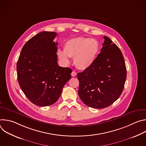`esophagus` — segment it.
Masks as SVG:
<instances>
[{"label": "esophagus", "mask_w": 146, "mask_h": 146, "mask_svg": "<svg viewBox=\"0 0 146 146\" xmlns=\"http://www.w3.org/2000/svg\"><path fill=\"white\" fill-rule=\"evenodd\" d=\"M71 75H72V77H75L77 75V73L76 72H74V71H73L72 72V73H71Z\"/></svg>", "instance_id": "1"}]
</instances>
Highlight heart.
Returning a JSON list of instances; mask_svg holds the SVG:
<instances>
[{"mask_svg":"<svg viewBox=\"0 0 146 146\" xmlns=\"http://www.w3.org/2000/svg\"><path fill=\"white\" fill-rule=\"evenodd\" d=\"M99 51L98 41L88 37H77L68 40L64 51L59 50L57 55L65 65L70 62L69 57L74 58L75 66L80 70L90 68L94 63Z\"/></svg>","mask_w":146,"mask_h":146,"instance_id":"heart-1","label":"heart"}]
</instances>
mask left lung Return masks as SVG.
Wrapping results in <instances>:
<instances>
[{
	"label": "left lung",
	"instance_id": "8db88e82",
	"mask_svg": "<svg viewBox=\"0 0 146 146\" xmlns=\"http://www.w3.org/2000/svg\"><path fill=\"white\" fill-rule=\"evenodd\" d=\"M100 53L93 65L78 73V94L85 105L95 109L110 106L121 95L127 69L120 49L107 36L103 37Z\"/></svg>",
	"mask_w": 146,
	"mask_h": 146
}]
</instances>
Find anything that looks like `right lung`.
Returning <instances> with one entry per match:
<instances>
[{
	"instance_id": "obj_1",
	"label": "right lung",
	"mask_w": 146,
	"mask_h": 146,
	"mask_svg": "<svg viewBox=\"0 0 146 146\" xmlns=\"http://www.w3.org/2000/svg\"><path fill=\"white\" fill-rule=\"evenodd\" d=\"M54 32H41L25 44L17 64L19 86L35 105L47 106L59 99L71 78L72 70L57 63L56 36Z\"/></svg>"
}]
</instances>
